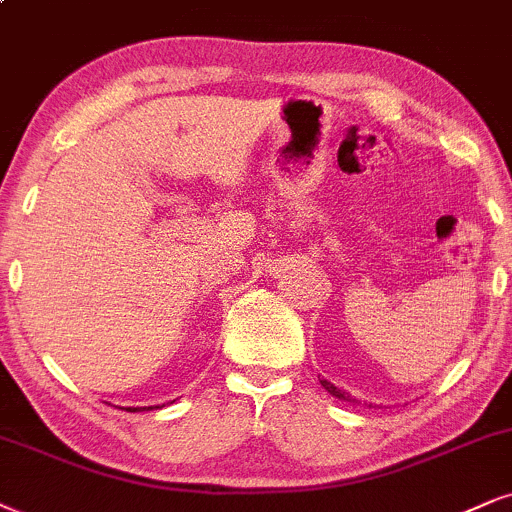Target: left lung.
<instances>
[{
  "label": "left lung",
  "mask_w": 512,
  "mask_h": 512,
  "mask_svg": "<svg viewBox=\"0 0 512 512\" xmlns=\"http://www.w3.org/2000/svg\"><path fill=\"white\" fill-rule=\"evenodd\" d=\"M320 384H323V387H325L327 391H330V394H332V396H337V399H342V401H353V399H351V396H349V394H346V391H342V389H337V387H334V384H332V382H327V380H320Z\"/></svg>",
  "instance_id": "8db88e82"
}]
</instances>
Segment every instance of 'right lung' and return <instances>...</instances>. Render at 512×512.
Wrapping results in <instances>:
<instances>
[{"label":"right lung","instance_id":"right-lung-1","mask_svg":"<svg viewBox=\"0 0 512 512\" xmlns=\"http://www.w3.org/2000/svg\"><path fill=\"white\" fill-rule=\"evenodd\" d=\"M151 408H159V406H144V408H125V410H130V413H140V410H151Z\"/></svg>","mask_w":512,"mask_h":512}]
</instances>
